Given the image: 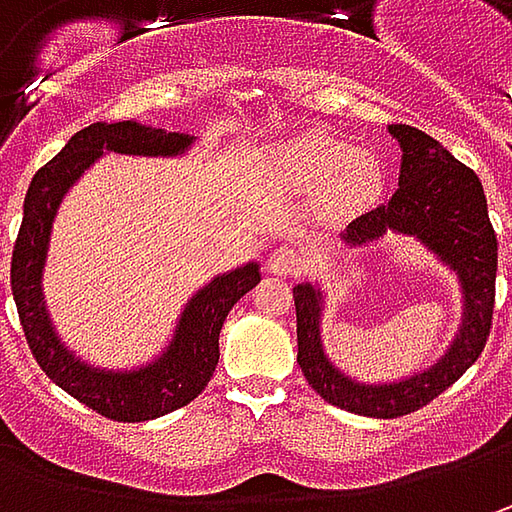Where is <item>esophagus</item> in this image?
Masks as SVG:
<instances>
[{
  "label": "esophagus",
  "mask_w": 512,
  "mask_h": 512,
  "mask_svg": "<svg viewBox=\"0 0 512 512\" xmlns=\"http://www.w3.org/2000/svg\"><path fill=\"white\" fill-rule=\"evenodd\" d=\"M302 267H305V256L296 245L273 247L267 256V270L279 273V276H296V273H302Z\"/></svg>",
  "instance_id": "obj_1"
}]
</instances>
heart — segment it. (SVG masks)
<instances>
[{"label":"heart","mask_w":512,"mask_h":512,"mask_svg":"<svg viewBox=\"0 0 512 512\" xmlns=\"http://www.w3.org/2000/svg\"><path fill=\"white\" fill-rule=\"evenodd\" d=\"M279 168L296 185H322L333 176V196L342 205H362L382 185L379 162L367 153H350V145L313 130L279 148Z\"/></svg>","instance_id":"1"}]
</instances>
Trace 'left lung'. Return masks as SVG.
Returning a JSON list of instances; mask_svg holds the SVG:
<instances>
[{"instance_id":"1","label":"left lung","mask_w":512,"mask_h":512,"mask_svg":"<svg viewBox=\"0 0 512 512\" xmlns=\"http://www.w3.org/2000/svg\"><path fill=\"white\" fill-rule=\"evenodd\" d=\"M387 130L402 148L399 187L390 202L353 219L342 233V242L362 247L379 242L384 233H402L422 242L459 279L462 325L444 356L427 370L396 382H356L327 359L322 344V287L313 282L293 287L299 339L296 359L307 384L325 402L370 419H396L419 410L442 396L482 356L493 322L499 265V242L487 216L479 176L419 128L390 125Z\"/></svg>"}]
</instances>
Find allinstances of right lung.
Returning <instances> with one entry per match:
<instances>
[{"label": "right lung", "mask_w": 512, "mask_h": 512, "mask_svg": "<svg viewBox=\"0 0 512 512\" xmlns=\"http://www.w3.org/2000/svg\"><path fill=\"white\" fill-rule=\"evenodd\" d=\"M193 142L196 136L179 130L150 128L139 122H96L70 136L68 145L33 176L25 196L22 227L10 262V287L30 353L48 373L50 382L113 422H148L193 402L216 370L219 333L230 307L259 285L262 273L256 262H247L213 276L187 299L173 339L153 362L133 370L93 367L65 347L45 305L42 273L48 262L53 219L70 187L85 176V170L102 153L182 156Z\"/></svg>", "instance_id": "right-lung-1"}]
</instances>
